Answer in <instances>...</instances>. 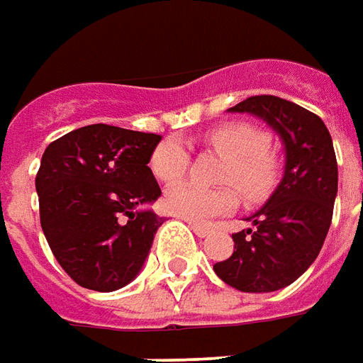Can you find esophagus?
<instances>
[{"label": "esophagus", "instance_id": "34e87169", "mask_svg": "<svg viewBox=\"0 0 363 363\" xmlns=\"http://www.w3.org/2000/svg\"><path fill=\"white\" fill-rule=\"evenodd\" d=\"M189 223V228L194 230V233L198 235V238H206V235H210L211 228L210 225H203V223H196V221H187Z\"/></svg>", "mask_w": 363, "mask_h": 363}]
</instances>
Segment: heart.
Segmentation results:
<instances>
[{"label":"heart","mask_w":363,"mask_h":363,"mask_svg":"<svg viewBox=\"0 0 363 363\" xmlns=\"http://www.w3.org/2000/svg\"><path fill=\"white\" fill-rule=\"evenodd\" d=\"M211 150L225 155L220 182L233 185L245 201H259L272 191L278 177V162L269 152L266 133L247 123H225L206 135ZM189 153L179 140H165L152 153L153 174L162 182H176L186 174ZM238 206L233 188L203 187L194 182H179L167 187L164 208L184 220L208 221Z\"/></svg>","instance_id":"obj_1"}]
</instances>
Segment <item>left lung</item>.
Masks as SVG:
<instances>
[{
  "label": "left lung",
  "instance_id": "obj_1",
  "mask_svg": "<svg viewBox=\"0 0 363 363\" xmlns=\"http://www.w3.org/2000/svg\"><path fill=\"white\" fill-rule=\"evenodd\" d=\"M232 111L259 116L278 131L286 169L266 206L247 218L254 228L232 233V255L213 272L242 291H276L312 266L328 235L337 194L334 143L320 116L278 96L247 97Z\"/></svg>",
  "mask_w": 363,
  "mask_h": 363
}]
</instances>
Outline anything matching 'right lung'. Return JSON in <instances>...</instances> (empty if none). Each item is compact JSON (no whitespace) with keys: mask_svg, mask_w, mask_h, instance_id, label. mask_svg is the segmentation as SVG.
Listing matches in <instances>:
<instances>
[{"mask_svg":"<svg viewBox=\"0 0 363 363\" xmlns=\"http://www.w3.org/2000/svg\"><path fill=\"white\" fill-rule=\"evenodd\" d=\"M160 135L94 123L51 142L35 176L40 221L63 272L77 286L130 284L164 223L135 210L162 196L147 167Z\"/></svg>","mask_w":363,"mask_h":363,"instance_id":"1","label":"right lung"}]
</instances>
